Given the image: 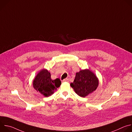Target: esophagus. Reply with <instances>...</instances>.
Returning <instances> with one entry per match:
<instances>
[{
    "instance_id": "1",
    "label": "esophagus",
    "mask_w": 132,
    "mask_h": 132,
    "mask_svg": "<svg viewBox=\"0 0 132 132\" xmlns=\"http://www.w3.org/2000/svg\"><path fill=\"white\" fill-rule=\"evenodd\" d=\"M63 82H68L69 81V79L68 78H66V79H64V80H62Z\"/></svg>"
}]
</instances>
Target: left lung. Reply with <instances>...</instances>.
<instances>
[{
  "label": "left lung",
  "instance_id": "obj_1",
  "mask_svg": "<svg viewBox=\"0 0 132 132\" xmlns=\"http://www.w3.org/2000/svg\"><path fill=\"white\" fill-rule=\"evenodd\" d=\"M99 86V79L96 75L88 69L76 72L73 82L70 84L77 95L85 98L95 91Z\"/></svg>",
  "mask_w": 132,
  "mask_h": 132
}]
</instances>
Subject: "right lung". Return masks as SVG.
<instances>
[{"instance_id": "obj_1", "label": "right lung", "mask_w": 132, "mask_h": 132, "mask_svg": "<svg viewBox=\"0 0 132 132\" xmlns=\"http://www.w3.org/2000/svg\"><path fill=\"white\" fill-rule=\"evenodd\" d=\"M51 76V73L47 69H42L37 73L33 81L34 89L45 97L53 95L61 85L59 78L52 80Z\"/></svg>"}]
</instances>
